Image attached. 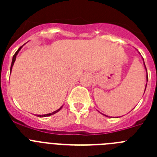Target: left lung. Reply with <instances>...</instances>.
I'll list each match as a JSON object with an SVG mask.
<instances>
[{
    "label": "left lung",
    "mask_w": 157,
    "mask_h": 157,
    "mask_svg": "<svg viewBox=\"0 0 157 157\" xmlns=\"http://www.w3.org/2000/svg\"><path fill=\"white\" fill-rule=\"evenodd\" d=\"M144 60V59H143ZM144 65H145V70H146V72H147V69H146V67H145V62H144ZM146 79H147V82H148V75H147L146 76ZM146 86H147V83H146ZM145 89H146V86H145Z\"/></svg>",
    "instance_id": "obj_1"
}]
</instances>
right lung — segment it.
<instances>
[{"label":"right lung","mask_w":157,"mask_h":157,"mask_svg":"<svg viewBox=\"0 0 157 157\" xmlns=\"http://www.w3.org/2000/svg\"><path fill=\"white\" fill-rule=\"evenodd\" d=\"M22 47H23V46L19 47V49H18V50L16 51V53L14 54L13 57H12V65H11V69H10V71H12V67H13V64H14V63H15V61H16V56H17V54L19 53V51H20V49H21V48H22ZM62 107H63V106H61V107H60V108H59V109H57V110H56V111H55V112H52V113H48V114H45V115H37V116H38V117H46V116H52V115L55 114V113H56V112H59V111L60 110V109H62Z\"/></svg>","instance_id":"1"}]
</instances>
